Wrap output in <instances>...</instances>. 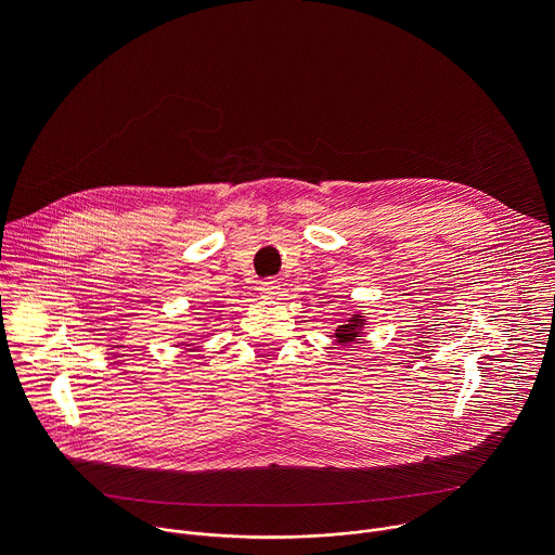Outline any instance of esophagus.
I'll use <instances>...</instances> for the list:
<instances>
[{"instance_id": "esophagus-1", "label": "esophagus", "mask_w": 555, "mask_h": 555, "mask_svg": "<svg viewBox=\"0 0 555 555\" xmlns=\"http://www.w3.org/2000/svg\"><path fill=\"white\" fill-rule=\"evenodd\" d=\"M279 289H281V283L279 281H261V285H259V292L266 296V298H272V296H276L279 294Z\"/></svg>"}]
</instances>
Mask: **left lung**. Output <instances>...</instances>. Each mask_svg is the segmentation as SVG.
I'll list each match as a JSON object with an SVG mask.
<instances>
[{"mask_svg": "<svg viewBox=\"0 0 555 555\" xmlns=\"http://www.w3.org/2000/svg\"><path fill=\"white\" fill-rule=\"evenodd\" d=\"M362 330H364V315L353 313L351 319L347 321V325H340L336 330V340L338 345H353L356 340L362 338Z\"/></svg>", "mask_w": 555, "mask_h": 555, "instance_id": "obj_1", "label": "left lung"}]
</instances>
